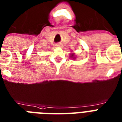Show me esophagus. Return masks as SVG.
<instances>
[{
	"label": "esophagus",
	"instance_id": "1",
	"mask_svg": "<svg viewBox=\"0 0 122 122\" xmlns=\"http://www.w3.org/2000/svg\"><path fill=\"white\" fill-rule=\"evenodd\" d=\"M61 45H62V43H57L56 44V46L57 47H59V46H61Z\"/></svg>",
	"mask_w": 122,
	"mask_h": 122
}]
</instances>
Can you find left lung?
Listing matches in <instances>:
<instances>
[{"label": "left lung", "instance_id": "left-lung-1", "mask_svg": "<svg viewBox=\"0 0 122 122\" xmlns=\"http://www.w3.org/2000/svg\"><path fill=\"white\" fill-rule=\"evenodd\" d=\"M73 55H74V54H71V57H73Z\"/></svg>", "mask_w": 122, "mask_h": 122}]
</instances>
